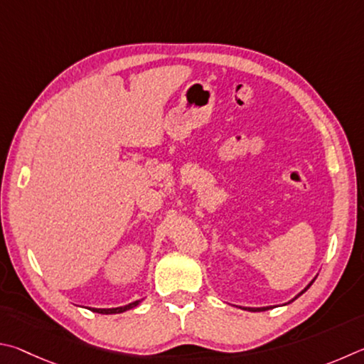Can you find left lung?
Returning <instances> with one entry per match:
<instances>
[{
    "instance_id": "1",
    "label": "left lung",
    "mask_w": 364,
    "mask_h": 364,
    "mask_svg": "<svg viewBox=\"0 0 364 364\" xmlns=\"http://www.w3.org/2000/svg\"><path fill=\"white\" fill-rule=\"evenodd\" d=\"M311 283H314V282H311ZM311 283H310V284L307 286V288H305V289H304V291L301 292V294H304V292H305V291H307V289L310 288V286H311ZM301 294H299V296H301ZM299 296H296L294 299H297ZM294 299H292V301H294ZM269 309H270V307H264V309H247V310H250V311H264V310H269Z\"/></svg>"
}]
</instances>
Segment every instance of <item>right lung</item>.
Segmentation results:
<instances>
[{"label": "right lung", "mask_w": 364, "mask_h": 364, "mask_svg": "<svg viewBox=\"0 0 364 364\" xmlns=\"http://www.w3.org/2000/svg\"><path fill=\"white\" fill-rule=\"evenodd\" d=\"M140 301H136L132 302L129 305H124V307H117V309H92V311H97V314H102V315H112V314H121V311H126L129 309H134L136 305H139Z\"/></svg>", "instance_id": "add662e5"}]
</instances>
